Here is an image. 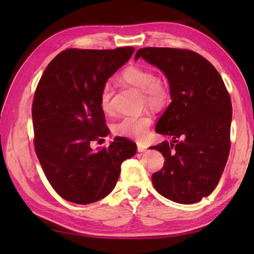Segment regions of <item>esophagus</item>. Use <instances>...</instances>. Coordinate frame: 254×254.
Returning <instances> with one entry per match:
<instances>
[{
	"label": "esophagus",
	"mask_w": 254,
	"mask_h": 254,
	"mask_svg": "<svg viewBox=\"0 0 254 254\" xmlns=\"http://www.w3.org/2000/svg\"><path fill=\"white\" fill-rule=\"evenodd\" d=\"M136 145H137V151L139 152H143V151H145V150H147V145H145L144 143H141V142H137L136 143Z\"/></svg>",
	"instance_id": "1"
}]
</instances>
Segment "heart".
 I'll use <instances>...</instances> for the list:
<instances>
[{
  "label": "heart",
  "instance_id": "obj_1",
  "mask_svg": "<svg viewBox=\"0 0 254 254\" xmlns=\"http://www.w3.org/2000/svg\"><path fill=\"white\" fill-rule=\"evenodd\" d=\"M119 79L142 92L143 103L151 110H161L170 102L171 93L168 83L161 77L156 76L151 68L139 65L127 66L121 71ZM111 98L110 85H104L100 93V106L105 113L112 112ZM151 124L152 118L149 114L128 115L115 122L112 131L118 136L141 140L147 135Z\"/></svg>",
  "mask_w": 254,
  "mask_h": 254
}]
</instances>
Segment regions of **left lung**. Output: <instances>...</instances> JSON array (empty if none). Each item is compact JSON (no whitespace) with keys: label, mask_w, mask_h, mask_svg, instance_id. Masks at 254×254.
Here are the masks:
<instances>
[{"label":"left lung","mask_w":254,"mask_h":254,"mask_svg":"<svg viewBox=\"0 0 254 254\" xmlns=\"http://www.w3.org/2000/svg\"><path fill=\"white\" fill-rule=\"evenodd\" d=\"M140 57L165 72L173 98L156 127L173 142L151 147L166 159L152 184L176 203H197L217 186L229 158L230 94L216 68L195 51L145 47L137 50Z\"/></svg>","instance_id":"8db88e82"}]
</instances>
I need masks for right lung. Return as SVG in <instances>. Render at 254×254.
Wrapping results in <instances>:
<instances>
[{
    "label": "right lung",
    "mask_w": 254,
    "mask_h": 254,
    "mask_svg": "<svg viewBox=\"0 0 254 254\" xmlns=\"http://www.w3.org/2000/svg\"><path fill=\"white\" fill-rule=\"evenodd\" d=\"M133 51L66 49L51 60L37 85L34 150L51 187L71 203L91 204L109 195L122 162L136 152V144L122 136L98 151L91 148L110 131L100 106L101 89Z\"/></svg>",
    "instance_id": "add662e5"
}]
</instances>
